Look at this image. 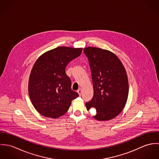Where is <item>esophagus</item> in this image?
<instances>
[{
	"label": "esophagus",
	"instance_id": "34e87169",
	"mask_svg": "<svg viewBox=\"0 0 159 159\" xmlns=\"http://www.w3.org/2000/svg\"><path fill=\"white\" fill-rule=\"evenodd\" d=\"M77 92L78 93V94H79L80 95H81V93H82V89H81V88H80V89L77 91Z\"/></svg>",
	"mask_w": 159,
	"mask_h": 159
}]
</instances>
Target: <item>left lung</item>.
I'll return each instance as SVG.
<instances>
[{
    "label": "left lung",
    "instance_id": "obj_1",
    "mask_svg": "<svg viewBox=\"0 0 159 159\" xmlns=\"http://www.w3.org/2000/svg\"><path fill=\"white\" fill-rule=\"evenodd\" d=\"M91 67L93 96L86 103L88 110H96L93 118L109 120L124 108L129 94L127 75L122 63L113 52L96 47L84 48Z\"/></svg>",
    "mask_w": 159,
    "mask_h": 159
}]
</instances>
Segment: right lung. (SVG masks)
Segmentation results:
<instances>
[{
	"label": "right lung",
	"instance_id": "obj_1",
	"mask_svg": "<svg viewBox=\"0 0 159 159\" xmlns=\"http://www.w3.org/2000/svg\"><path fill=\"white\" fill-rule=\"evenodd\" d=\"M83 48L59 46L41 55L32 68L28 84L30 101L42 116L57 118L66 113L71 101L79 96L72 91L66 68L80 56Z\"/></svg>",
	"mask_w": 159,
	"mask_h": 159
}]
</instances>
